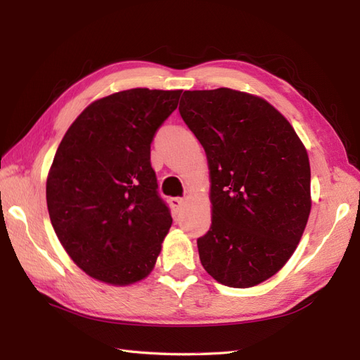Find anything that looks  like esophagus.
<instances>
[{
  "label": "esophagus",
  "instance_id": "1",
  "mask_svg": "<svg viewBox=\"0 0 360 360\" xmlns=\"http://www.w3.org/2000/svg\"><path fill=\"white\" fill-rule=\"evenodd\" d=\"M170 205L173 212H179L182 209V205H184V200H182V198H170Z\"/></svg>",
  "mask_w": 360,
  "mask_h": 360
}]
</instances>
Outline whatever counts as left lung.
<instances>
[{
  "instance_id": "8db88e82",
  "label": "left lung",
  "mask_w": 360,
  "mask_h": 360,
  "mask_svg": "<svg viewBox=\"0 0 360 360\" xmlns=\"http://www.w3.org/2000/svg\"><path fill=\"white\" fill-rule=\"evenodd\" d=\"M179 112L210 170L212 226L198 238L201 264L221 285L257 286L286 264L307 227V148L281 112L241 91H184Z\"/></svg>"
}]
</instances>
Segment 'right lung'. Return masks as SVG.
<instances>
[{"label":"right lung","instance_id":"right-lung-1","mask_svg":"<svg viewBox=\"0 0 360 360\" xmlns=\"http://www.w3.org/2000/svg\"><path fill=\"white\" fill-rule=\"evenodd\" d=\"M181 89L134 88L93 102L68 128L46 181L49 218L89 277L133 285L153 271L172 227L150 147Z\"/></svg>","mask_w":360,"mask_h":360}]
</instances>
